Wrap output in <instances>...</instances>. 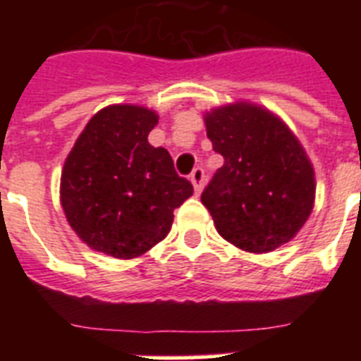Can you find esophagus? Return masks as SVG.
<instances>
[{"label":"esophagus","mask_w":361,"mask_h":361,"mask_svg":"<svg viewBox=\"0 0 361 361\" xmlns=\"http://www.w3.org/2000/svg\"><path fill=\"white\" fill-rule=\"evenodd\" d=\"M204 181H206V174H204L202 166H197V169L191 172V183L195 187V191L200 192L204 187Z\"/></svg>","instance_id":"esophagus-1"}]
</instances>
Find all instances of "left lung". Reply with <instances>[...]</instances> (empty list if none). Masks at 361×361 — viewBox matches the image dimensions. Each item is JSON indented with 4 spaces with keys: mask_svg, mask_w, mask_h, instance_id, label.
I'll list each match as a JSON object with an SVG mask.
<instances>
[{
    "mask_svg": "<svg viewBox=\"0 0 361 361\" xmlns=\"http://www.w3.org/2000/svg\"><path fill=\"white\" fill-rule=\"evenodd\" d=\"M206 130L225 159L200 197L217 232L249 252L290 241L314 200L313 164L296 136L268 110L247 103L212 110Z\"/></svg>",
    "mask_w": 361,
    "mask_h": 361,
    "instance_id": "obj_1",
    "label": "left lung"
}]
</instances>
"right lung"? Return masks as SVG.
Wrapping results in <instances>:
<instances>
[{"label":"right lung","mask_w":361,"mask_h":361,"mask_svg":"<svg viewBox=\"0 0 361 361\" xmlns=\"http://www.w3.org/2000/svg\"><path fill=\"white\" fill-rule=\"evenodd\" d=\"M157 114L114 104L93 116L61 172V206L87 245L135 258L164 240L174 209L192 195L164 147L147 142Z\"/></svg>","instance_id":"obj_1"}]
</instances>
